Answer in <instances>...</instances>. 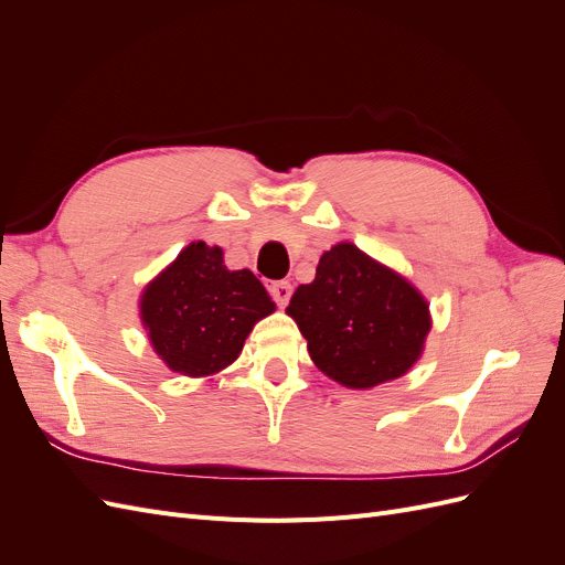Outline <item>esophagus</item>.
<instances>
[{"instance_id":"34e87169","label":"esophagus","mask_w":565,"mask_h":565,"mask_svg":"<svg viewBox=\"0 0 565 565\" xmlns=\"http://www.w3.org/2000/svg\"><path fill=\"white\" fill-rule=\"evenodd\" d=\"M268 292H270L273 299H276L278 306H287L289 297H292V285H289L287 280L270 282V285H268Z\"/></svg>"}]
</instances>
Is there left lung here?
<instances>
[{
	"label": "left lung",
	"mask_w": 565,
	"mask_h": 565,
	"mask_svg": "<svg viewBox=\"0 0 565 565\" xmlns=\"http://www.w3.org/2000/svg\"><path fill=\"white\" fill-rule=\"evenodd\" d=\"M316 367L347 388H374L413 367L431 330L429 301L353 243L322 252L316 278L287 306Z\"/></svg>",
	"instance_id": "obj_1"
}]
</instances>
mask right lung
Returning <instances> with one entry per match:
<instances>
[{
  "label": "right lung",
  "instance_id": "right-lung-1",
  "mask_svg": "<svg viewBox=\"0 0 565 565\" xmlns=\"http://www.w3.org/2000/svg\"><path fill=\"white\" fill-rule=\"evenodd\" d=\"M276 311L249 268L231 270L224 249L195 241L141 292L148 344L183 377H212L241 355L262 318Z\"/></svg>",
  "mask_w": 565,
  "mask_h": 565
}]
</instances>
